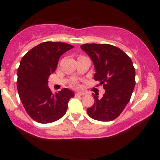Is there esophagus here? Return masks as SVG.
Wrapping results in <instances>:
<instances>
[{
    "instance_id": "esophagus-1",
    "label": "esophagus",
    "mask_w": 160,
    "mask_h": 160,
    "mask_svg": "<svg viewBox=\"0 0 160 160\" xmlns=\"http://www.w3.org/2000/svg\"><path fill=\"white\" fill-rule=\"evenodd\" d=\"M85 95V92H77L75 93V95H76V96H82V95Z\"/></svg>"
}]
</instances>
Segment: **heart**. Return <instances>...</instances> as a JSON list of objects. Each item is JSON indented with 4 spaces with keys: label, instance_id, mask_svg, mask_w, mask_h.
Wrapping results in <instances>:
<instances>
[{
    "label": "heart",
    "instance_id": "obj_1",
    "mask_svg": "<svg viewBox=\"0 0 160 160\" xmlns=\"http://www.w3.org/2000/svg\"><path fill=\"white\" fill-rule=\"evenodd\" d=\"M72 86H74V87H78V83H77V82H74V83L72 84Z\"/></svg>",
    "mask_w": 160,
    "mask_h": 160
}]
</instances>
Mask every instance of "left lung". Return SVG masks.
I'll return each instance as SVG.
<instances>
[{
	"mask_svg": "<svg viewBox=\"0 0 160 160\" xmlns=\"http://www.w3.org/2000/svg\"><path fill=\"white\" fill-rule=\"evenodd\" d=\"M94 64L95 80L103 85L102 98L87 109L94 120L108 122L118 117L129 102L135 85V70L131 58L118 47L110 44L86 43L80 47Z\"/></svg>",
	"mask_w": 160,
	"mask_h": 160,
	"instance_id": "left-lung-1",
	"label": "left lung"
}]
</instances>
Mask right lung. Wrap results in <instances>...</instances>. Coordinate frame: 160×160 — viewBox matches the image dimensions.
<instances>
[{"mask_svg": "<svg viewBox=\"0 0 160 160\" xmlns=\"http://www.w3.org/2000/svg\"><path fill=\"white\" fill-rule=\"evenodd\" d=\"M74 48L62 42H43L22 58L17 71V89L28 114L40 123H49L65 114L74 92L67 88L53 94L48 78L56 71L62 54Z\"/></svg>", "mask_w": 160, "mask_h": 160, "instance_id": "add662e5", "label": "right lung"}]
</instances>
